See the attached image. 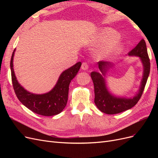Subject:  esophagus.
Listing matches in <instances>:
<instances>
[{
    "instance_id": "obj_1",
    "label": "esophagus",
    "mask_w": 158,
    "mask_h": 158,
    "mask_svg": "<svg viewBox=\"0 0 158 158\" xmlns=\"http://www.w3.org/2000/svg\"><path fill=\"white\" fill-rule=\"evenodd\" d=\"M88 69V64L87 63H85V62H84L82 64V69L84 70H87Z\"/></svg>"
}]
</instances>
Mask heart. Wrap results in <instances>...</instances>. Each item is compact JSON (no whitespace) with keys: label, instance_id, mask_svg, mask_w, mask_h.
Returning a JSON list of instances; mask_svg holds the SVG:
<instances>
[{"label":"heart","instance_id":"1","mask_svg":"<svg viewBox=\"0 0 158 158\" xmlns=\"http://www.w3.org/2000/svg\"><path fill=\"white\" fill-rule=\"evenodd\" d=\"M119 35L115 31L111 29H107L104 30L101 38L99 41V44L102 45H107L112 44L113 43L117 41L118 39ZM121 49V46L120 45L114 44L111 45V46H109L106 47V49L101 51L99 52V57H107L109 56L112 55H114L118 52Z\"/></svg>","mask_w":158,"mask_h":158}]
</instances>
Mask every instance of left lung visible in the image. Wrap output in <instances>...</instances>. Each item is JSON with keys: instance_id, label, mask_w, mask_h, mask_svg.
<instances>
[{"instance_id": "left-lung-1", "label": "left lung", "mask_w": 158, "mask_h": 158, "mask_svg": "<svg viewBox=\"0 0 158 158\" xmlns=\"http://www.w3.org/2000/svg\"><path fill=\"white\" fill-rule=\"evenodd\" d=\"M128 53L129 55H135L140 57L144 66V74H143L140 89L139 92L134 98L131 99L119 98L109 94L106 88L105 80L103 78V76L106 74L107 69L109 67H111L113 65L109 62L103 60L99 61L98 63V67L102 73L99 74L97 72H92L90 74L94 86V103L98 109L104 113L109 114H117L132 108L139 101L144 90L150 70V62L144 40L142 39L135 48Z\"/></svg>"}]
</instances>
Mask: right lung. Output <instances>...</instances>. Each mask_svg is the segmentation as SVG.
I'll list each match as a JSON object with an SVG mask.
<instances>
[{
  "label": "right lung",
  "mask_w": 158,
  "mask_h": 158,
  "mask_svg": "<svg viewBox=\"0 0 158 158\" xmlns=\"http://www.w3.org/2000/svg\"><path fill=\"white\" fill-rule=\"evenodd\" d=\"M14 51L15 49L11 56L10 69L13 88L18 99L23 106L40 115L53 116L60 113L67 103L69 85L80 70L81 62L64 71L51 92L42 95L33 94L23 89L16 80L13 69Z\"/></svg>",
  "instance_id": "add662e5"
}]
</instances>
